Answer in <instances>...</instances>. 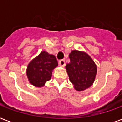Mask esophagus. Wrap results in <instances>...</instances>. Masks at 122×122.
I'll return each mask as SVG.
<instances>
[{
	"label": "esophagus",
	"instance_id": "obj_1",
	"mask_svg": "<svg viewBox=\"0 0 122 122\" xmlns=\"http://www.w3.org/2000/svg\"><path fill=\"white\" fill-rule=\"evenodd\" d=\"M59 64L61 66H65V61L64 59H61L59 61Z\"/></svg>",
	"mask_w": 122,
	"mask_h": 122
}]
</instances>
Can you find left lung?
<instances>
[{
	"label": "left lung",
	"mask_w": 122,
	"mask_h": 122,
	"mask_svg": "<svg viewBox=\"0 0 122 122\" xmlns=\"http://www.w3.org/2000/svg\"><path fill=\"white\" fill-rule=\"evenodd\" d=\"M70 63L66 65L69 80L78 92L92 86L97 74V66L88 54L72 50L69 53Z\"/></svg>",
	"instance_id": "1"
}]
</instances>
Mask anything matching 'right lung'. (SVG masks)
I'll return each instance as SVG.
<instances>
[{
	"label": "right lung",
	"mask_w": 122,
	"mask_h": 122,
	"mask_svg": "<svg viewBox=\"0 0 122 122\" xmlns=\"http://www.w3.org/2000/svg\"><path fill=\"white\" fill-rule=\"evenodd\" d=\"M57 65L56 57L43 51L28 65L27 76L29 81L35 87H43L51 79L52 71Z\"/></svg>",
	"instance_id": "obj_1"
}]
</instances>
